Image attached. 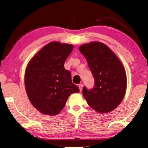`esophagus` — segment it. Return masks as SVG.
Returning <instances> with one entry per match:
<instances>
[{
    "mask_svg": "<svg viewBox=\"0 0 148 148\" xmlns=\"http://www.w3.org/2000/svg\"><path fill=\"white\" fill-rule=\"evenodd\" d=\"M79 90H80V92H81L82 90V88H83V84H80L79 85Z\"/></svg>",
    "mask_w": 148,
    "mask_h": 148,
    "instance_id": "obj_1",
    "label": "esophagus"
}]
</instances>
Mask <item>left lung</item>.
Here are the masks:
<instances>
[{
    "label": "left lung",
    "mask_w": 148,
    "mask_h": 148,
    "mask_svg": "<svg viewBox=\"0 0 148 148\" xmlns=\"http://www.w3.org/2000/svg\"><path fill=\"white\" fill-rule=\"evenodd\" d=\"M79 49L86 58L95 82L91 90L84 87L83 96L97 112L110 113L121 104L126 93L124 67L115 53L100 42L84 44Z\"/></svg>",
    "instance_id": "8db88e82"
}]
</instances>
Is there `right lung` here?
Returning <instances> with one entry per match:
<instances>
[{
	"instance_id": "add662e5",
	"label": "right lung",
	"mask_w": 148,
	"mask_h": 148,
	"mask_svg": "<svg viewBox=\"0 0 148 148\" xmlns=\"http://www.w3.org/2000/svg\"><path fill=\"white\" fill-rule=\"evenodd\" d=\"M73 49L72 44L52 41L27 64L25 88L30 102L41 113L58 115L70 95L79 92V88L72 83L70 71L64 66Z\"/></svg>"
}]
</instances>
